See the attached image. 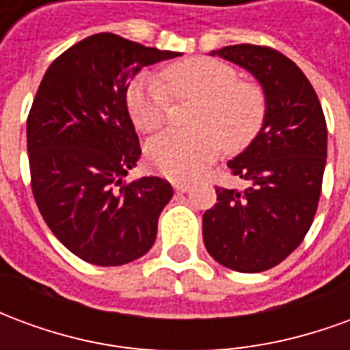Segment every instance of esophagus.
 <instances>
[{"label":"esophagus","instance_id":"34e87169","mask_svg":"<svg viewBox=\"0 0 350 350\" xmlns=\"http://www.w3.org/2000/svg\"><path fill=\"white\" fill-rule=\"evenodd\" d=\"M174 189L180 191V193H187L191 189V182H182V180H178L174 182Z\"/></svg>","mask_w":350,"mask_h":350}]
</instances>
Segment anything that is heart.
I'll list each match as a JSON object with an SVG mask.
<instances>
[{
    "mask_svg": "<svg viewBox=\"0 0 350 350\" xmlns=\"http://www.w3.org/2000/svg\"><path fill=\"white\" fill-rule=\"evenodd\" d=\"M163 78L153 72L138 77L127 93L131 120L144 133H155L170 120L172 97L198 99L191 116L197 129L168 131L148 144V161L157 172L174 180L200 174L221 148L242 152L253 142L266 116L264 92L243 82L228 64L195 57L168 67Z\"/></svg>",
    "mask_w": 350,
    "mask_h": 350,
    "instance_id": "1",
    "label": "heart"
}]
</instances>
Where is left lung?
I'll return each mask as SVG.
<instances>
[{
    "mask_svg": "<svg viewBox=\"0 0 350 350\" xmlns=\"http://www.w3.org/2000/svg\"><path fill=\"white\" fill-rule=\"evenodd\" d=\"M212 56L258 80L266 116L253 142L228 161L247 187H215L217 202L202 215V238L219 264L257 273L285 260L313 223L326 165V120L306 75L278 50L234 44Z\"/></svg>",
    "mask_w": 350,
    "mask_h": 350,
    "instance_id": "obj_1",
    "label": "left lung"
}]
</instances>
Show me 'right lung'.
<instances>
[{
  "mask_svg": "<svg viewBox=\"0 0 350 350\" xmlns=\"http://www.w3.org/2000/svg\"><path fill=\"white\" fill-rule=\"evenodd\" d=\"M180 52L114 33L72 44L50 65L27 116L31 191L59 242L95 266H122L152 250L174 191L144 176L125 183L140 144L127 110L129 80Z\"/></svg>",
  "mask_w": 350,
  "mask_h": 350,
  "instance_id": "1",
  "label": "right lung"
}]
</instances>
